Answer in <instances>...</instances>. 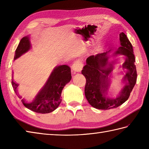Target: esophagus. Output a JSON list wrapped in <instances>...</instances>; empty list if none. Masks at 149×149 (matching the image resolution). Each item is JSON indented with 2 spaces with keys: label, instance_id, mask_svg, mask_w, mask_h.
Masks as SVG:
<instances>
[{
  "label": "esophagus",
  "instance_id": "obj_1",
  "mask_svg": "<svg viewBox=\"0 0 149 149\" xmlns=\"http://www.w3.org/2000/svg\"><path fill=\"white\" fill-rule=\"evenodd\" d=\"M83 67V62H82L81 59H78V60H76V61L74 63V64L72 65V70L74 72H79L81 70Z\"/></svg>",
  "mask_w": 149,
  "mask_h": 149
}]
</instances>
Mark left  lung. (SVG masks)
<instances>
[{"mask_svg": "<svg viewBox=\"0 0 149 149\" xmlns=\"http://www.w3.org/2000/svg\"><path fill=\"white\" fill-rule=\"evenodd\" d=\"M120 47L118 49L88 57L86 61V65L81 72L86 79L85 97L90 105L96 109H110L122 105L129 99L136 83L137 72L134 65L133 49L127 36L123 32L120 34ZM112 51L113 52L109 55ZM120 55L124 56L126 59L123 64V69L126 72L124 80L125 86L119 96L113 98L109 97L107 92L108 79L113 71L109 59L112 56Z\"/></svg>", "mask_w": 149, "mask_h": 149, "instance_id": "8db88e82", "label": "left lung"}]
</instances>
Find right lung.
<instances>
[{"instance_id":"add662e5","label":"right lung","mask_w":149,"mask_h":149,"mask_svg":"<svg viewBox=\"0 0 149 149\" xmlns=\"http://www.w3.org/2000/svg\"><path fill=\"white\" fill-rule=\"evenodd\" d=\"M31 49L29 38L25 36L22 38L15 50L14 59H17ZM72 79L71 70L67 65H59L54 68L45 84L42 87L34 99L30 102H26L24 99L21 101L25 107L38 113H49L54 111L61 102V92L65 85ZM12 86L18 95V84L11 81ZM22 99L20 96H18Z\"/></svg>"}]
</instances>
